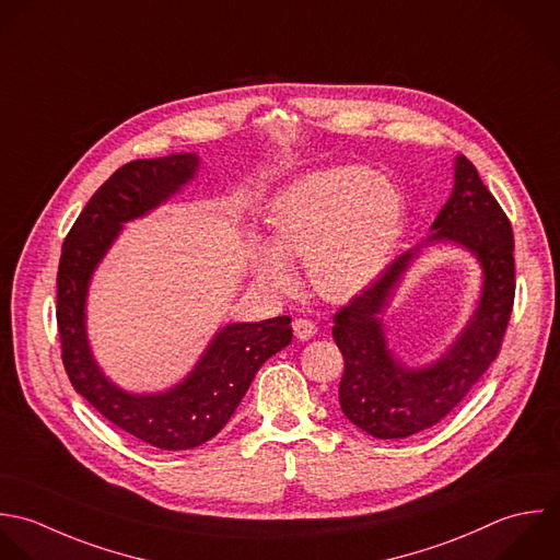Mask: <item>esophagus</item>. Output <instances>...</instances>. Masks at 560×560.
Wrapping results in <instances>:
<instances>
[{"instance_id":"34e87169","label":"esophagus","mask_w":560,"mask_h":560,"mask_svg":"<svg viewBox=\"0 0 560 560\" xmlns=\"http://www.w3.org/2000/svg\"><path fill=\"white\" fill-rule=\"evenodd\" d=\"M292 329H294V336L299 338V340H310V338H314L316 336V323H312V320H307V318H296L294 323H292Z\"/></svg>"}]
</instances>
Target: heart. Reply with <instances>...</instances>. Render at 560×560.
<instances>
[{
    "mask_svg": "<svg viewBox=\"0 0 560 560\" xmlns=\"http://www.w3.org/2000/svg\"><path fill=\"white\" fill-rule=\"evenodd\" d=\"M272 240L257 244V272L272 288H288L305 257L312 285L327 299H349L388 266L404 226L397 187L358 165L305 174L270 202Z\"/></svg>",
    "mask_w": 560,
    "mask_h": 560,
    "instance_id": "obj_1",
    "label": "heart"
}]
</instances>
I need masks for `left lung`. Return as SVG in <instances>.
Wrapping results in <instances>:
<instances>
[{
	"mask_svg": "<svg viewBox=\"0 0 560 560\" xmlns=\"http://www.w3.org/2000/svg\"><path fill=\"white\" fill-rule=\"evenodd\" d=\"M430 231L334 318V340L345 355L340 408L355 428L384 441L412 436L445 419L495 360L513 312V229L463 154L454 159L452 196ZM450 243L467 249L481 266L477 307L439 359L408 365L387 342L383 314L416 259L434 245Z\"/></svg>",
	"mask_w": 560,
	"mask_h": 560,
	"instance_id": "left-lung-1",
	"label": "left lung"
}]
</instances>
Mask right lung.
I'll return each instance as SVG.
<instances>
[{
	"label": "right lung",
	"instance_id": "obj_1",
	"mask_svg": "<svg viewBox=\"0 0 560 560\" xmlns=\"http://www.w3.org/2000/svg\"><path fill=\"white\" fill-rule=\"evenodd\" d=\"M200 172L196 152L139 159L119 167L86 202L62 244L56 277V320L62 364L75 393L135 439L170 452L194 450L233 417L261 364L292 342V318L220 327L191 371L170 388L135 393L97 364L86 331L91 279L124 226L141 220Z\"/></svg>",
	"mask_w": 560,
	"mask_h": 560
}]
</instances>
